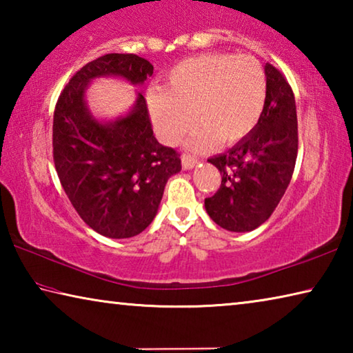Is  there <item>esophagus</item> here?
Wrapping results in <instances>:
<instances>
[{"mask_svg":"<svg viewBox=\"0 0 353 353\" xmlns=\"http://www.w3.org/2000/svg\"><path fill=\"white\" fill-rule=\"evenodd\" d=\"M196 165H198V159L188 157V155H183V157H182V166H183V170H193Z\"/></svg>","mask_w":353,"mask_h":353,"instance_id":"esophagus-1","label":"esophagus"}]
</instances>
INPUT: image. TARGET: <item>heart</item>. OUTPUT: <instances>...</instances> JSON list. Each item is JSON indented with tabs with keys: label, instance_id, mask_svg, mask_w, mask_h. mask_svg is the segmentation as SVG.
I'll list each match as a JSON object with an SVG mask.
<instances>
[{
	"label": "heart",
	"instance_id": "1",
	"mask_svg": "<svg viewBox=\"0 0 353 353\" xmlns=\"http://www.w3.org/2000/svg\"><path fill=\"white\" fill-rule=\"evenodd\" d=\"M166 82L168 92L146 94L155 132L162 141L174 145L190 129L194 115L201 123L188 146L196 151L216 139L221 143L243 139L259 123L266 104V74L252 56L191 57L176 65Z\"/></svg>",
	"mask_w": 353,
	"mask_h": 353
}]
</instances>
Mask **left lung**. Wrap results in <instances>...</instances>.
Wrapping results in <instances>:
<instances>
[{
  "instance_id": "obj_1",
  "label": "left lung",
  "mask_w": 353,
  "mask_h": 353,
  "mask_svg": "<svg viewBox=\"0 0 353 353\" xmlns=\"http://www.w3.org/2000/svg\"><path fill=\"white\" fill-rule=\"evenodd\" d=\"M266 104L255 128L229 151L208 159L223 176L219 190L205 199L214 223L229 232H250L276 210L294 171L297 113L283 74L265 65Z\"/></svg>"
}]
</instances>
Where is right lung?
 Wrapping results in <instances>:
<instances>
[{
    "label": "right lung",
    "mask_w": 353,
    "mask_h": 353,
    "mask_svg": "<svg viewBox=\"0 0 353 353\" xmlns=\"http://www.w3.org/2000/svg\"><path fill=\"white\" fill-rule=\"evenodd\" d=\"M154 73L137 54H105L71 77L59 97L52 123V155L68 199L88 227L107 238H130L152 223L165 185L182 170L174 149L160 145L146 99L115 118L94 117L87 88L115 77L141 87Z\"/></svg>",
    "instance_id": "obj_1"
}]
</instances>
